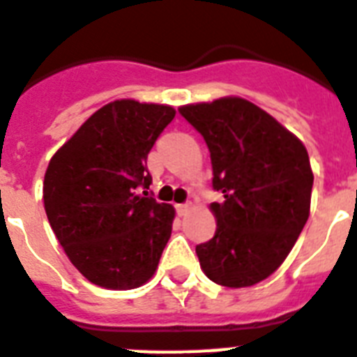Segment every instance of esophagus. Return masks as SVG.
<instances>
[{
  "mask_svg": "<svg viewBox=\"0 0 357 357\" xmlns=\"http://www.w3.org/2000/svg\"><path fill=\"white\" fill-rule=\"evenodd\" d=\"M175 209L176 213H178V216H184V214H188V211L191 209V206H189V204H176Z\"/></svg>",
  "mask_w": 357,
  "mask_h": 357,
  "instance_id": "obj_1",
  "label": "esophagus"
}]
</instances>
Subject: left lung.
Returning <instances> with one entry per match:
<instances>
[{"label":"left lung","mask_w":357,"mask_h":357,"mask_svg":"<svg viewBox=\"0 0 357 357\" xmlns=\"http://www.w3.org/2000/svg\"><path fill=\"white\" fill-rule=\"evenodd\" d=\"M206 139L216 232L197 245L200 266L216 284L247 288L284 263L311 207L313 169L302 141L266 110L225 96L178 109Z\"/></svg>","instance_id":"obj_1"}]
</instances>
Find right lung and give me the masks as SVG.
<instances>
[{
    "mask_svg": "<svg viewBox=\"0 0 357 357\" xmlns=\"http://www.w3.org/2000/svg\"><path fill=\"white\" fill-rule=\"evenodd\" d=\"M175 109L116 100L98 109L52 157L46 216L66 255L93 284L134 289L151 279L175 209L148 189L146 159Z\"/></svg>",
    "mask_w": 357,
    "mask_h": 357,
    "instance_id": "add662e5",
    "label": "right lung"
}]
</instances>
